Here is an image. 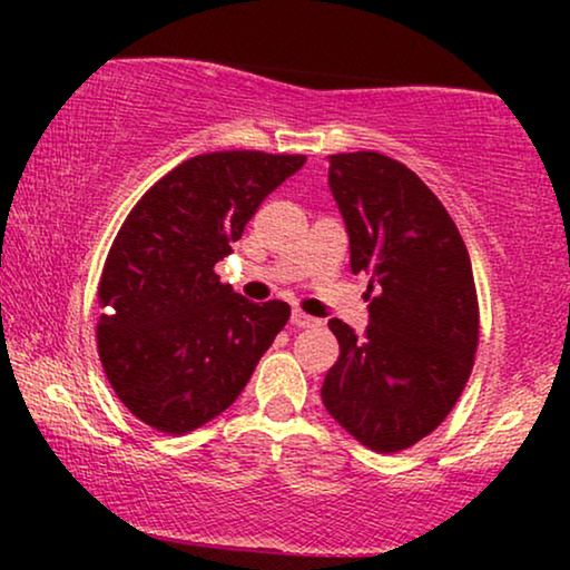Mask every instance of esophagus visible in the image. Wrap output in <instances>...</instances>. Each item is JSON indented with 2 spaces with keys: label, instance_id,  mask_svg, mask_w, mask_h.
<instances>
[{
  "label": "esophagus",
  "instance_id": "obj_1",
  "mask_svg": "<svg viewBox=\"0 0 570 570\" xmlns=\"http://www.w3.org/2000/svg\"><path fill=\"white\" fill-rule=\"evenodd\" d=\"M291 324L298 326V330H308V326H316V324H318V318L303 314V311L295 308L293 316H291Z\"/></svg>",
  "mask_w": 570,
  "mask_h": 570
}]
</instances>
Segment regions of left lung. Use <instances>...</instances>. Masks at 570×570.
Returning <instances> with one entry per match:
<instances>
[{"instance_id": "1", "label": "left lung", "mask_w": 570, "mask_h": 570, "mask_svg": "<svg viewBox=\"0 0 570 570\" xmlns=\"http://www.w3.org/2000/svg\"><path fill=\"white\" fill-rule=\"evenodd\" d=\"M330 189L350 236V269L368 272V326L332 318L340 357L322 400L379 454L415 446L454 410L474 365L480 308L472 262L439 197L381 153L330 155Z\"/></svg>"}]
</instances>
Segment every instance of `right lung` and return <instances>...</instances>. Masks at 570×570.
<instances>
[{"label":"right lung","instance_id":"1","mask_svg":"<svg viewBox=\"0 0 570 570\" xmlns=\"http://www.w3.org/2000/svg\"><path fill=\"white\" fill-rule=\"evenodd\" d=\"M306 155L207 153L131 207L98 285V355L131 415L184 435L238 400L277 332L283 301L252 303L215 275L267 194Z\"/></svg>","mask_w":570,"mask_h":570}]
</instances>
